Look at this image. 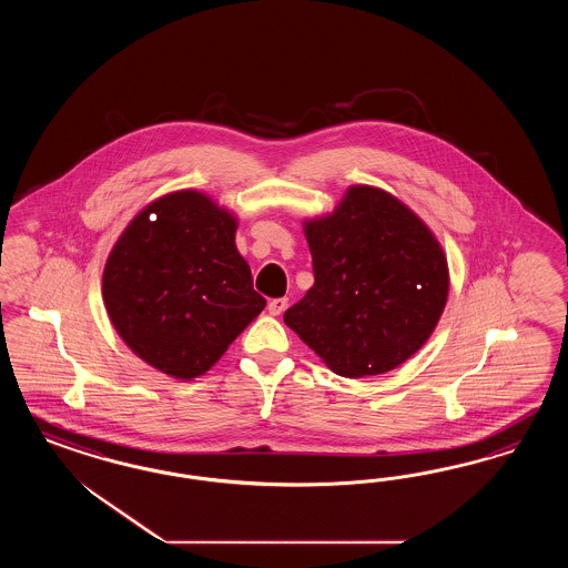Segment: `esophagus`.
<instances>
[{"label":"esophagus","mask_w":568,"mask_h":568,"mask_svg":"<svg viewBox=\"0 0 568 568\" xmlns=\"http://www.w3.org/2000/svg\"><path fill=\"white\" fill-rule=\"evenodd\" d=\"M285 308H287V297H276V300L268 302V312H271L273 316H278Z\"/></svg>","instance_id":"obj_1"}]
</instances>
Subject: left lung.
<instances>
[{"instance_id": "left-lung-1", "label": "left lung", "mask_w": 568, "mask_h": 568, "mask_svg": "<svg viewBox=\"0 0 568 568\" xmlns=\"http://www.w3.org/2000/svg\"><path fill=\"white\" fill-rule=\"evenodd\" d=\"M314 285L283 321L342 377L408 361L437 327L449 276L429 226L387 191L354 185L304 223Z\"/></svg>"}]
</instances>
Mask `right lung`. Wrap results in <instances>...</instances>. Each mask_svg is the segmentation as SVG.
<instances>
[{
	"mask_svg": "<svg viewBox=\"0 0 568 568\" xmlns=\"http://www.w3.org/2000/svg\"><path fill=\"white\" fill-rule=\"evenodd\" d=\"M237 221L200 191L143 207L103 268L122 342L174 378L200 377L266 306L235 245Z\"/></svg>",
	"mask_w": 568,
	"mask_h": 568,
	"instance_id": "1",
	"label": "right lung"
}]
</instances>
